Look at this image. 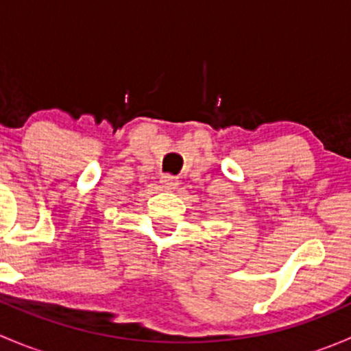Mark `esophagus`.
Segmentation results:
<instances>
[{
    "label": "esophagus",
    "mask_w": 351,
    "mask_h": 351,
    "mask_svg": "<svg viewBox=\"0 0 351 351\" xmlns=\"http://www.w3.org/2000/svg\"><path fill=\"white\" fill-rule=\"evenodd\" d=\"M161 185L166 192H171V190H175L176 186H178V178H176V176H171V175H162Z\"/></svg>",
    "instance_id": "obj_1"
}]
</instances>
